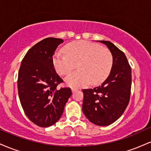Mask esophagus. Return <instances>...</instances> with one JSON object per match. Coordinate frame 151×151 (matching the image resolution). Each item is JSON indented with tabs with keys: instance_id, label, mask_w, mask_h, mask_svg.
Segmentation results:
<instances>
[{
	"instance_id": "34e87169",
	"label": "esophagus",
	"mask_w": 151,
	"mask_h": 151,
	"mask_svg": "<svg viewBox=\"0 0 151 151\" xmlns=\"http://www.w3.org/2000/svg\"><path fill=\"white\" fill-rule=\"evenodd\" d=\"M77 89H76V88H72V92H74V91H77Z\"/></svg>"
}]
</instances>
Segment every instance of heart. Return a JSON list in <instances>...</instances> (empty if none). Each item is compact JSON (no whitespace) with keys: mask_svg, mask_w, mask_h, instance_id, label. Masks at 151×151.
I'll return each mask as SVG.
<instances>
[{"mask_svg":"<svg viewBox=\"0 0 151 151\" xmlns=\"http://www.w3.org/2000/svg\"><path fill=\"white\" fill-rule=\"evenodd\" d=\"M65 52L57 51L52 64L57 72L67 75L77 68L80 70L66 78L67 85L74 88L82 87L90 83L99 84L106 79L113 65V57L109 50L98 44L86 40L70 43Z\"/></svg>","mask_w":151,"mask_h":151,"instance_id":"obj_1","label":"heart"}]
</instances>
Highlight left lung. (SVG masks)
<instances>
[{
  "label": "left lung",
  "instance_id": "left-lung-1",
  "mask_svg": "<svg viewBox=\"0 0 151 151\" xmlns=\"http://www.w3.org/2000/svg\"><path fill=\"white\" fill-rule=\"evenodd\" d=\"M108 47L113 57L110 74L101 86L83 89L82 111L90 122L109 126L122 115L129 103L131 67L125 54L109 41L99 40Z\"/></svg>",
  "mask_w": 151,
  "mask_h": 151
}]
</instances>
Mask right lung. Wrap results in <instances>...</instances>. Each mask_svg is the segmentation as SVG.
<instances>
[{
  "instance_id": "add662e5",
  "label": "right lung",
  "mask_w": 151,
  "mask_h": 151,
  "mask_svg": "<svg viewBox=\"0 0 151 151\" xmlns=\"http://www.w3.org/2000/svg\"><path fill=\"white\" fill-rule=\"evenodd\" d=\"M60 38L47 37L27 51L18 72V90L25 115L35 124L48 127L58 121L72 95L70 88L58 86L63 79L55 70L52 58Z\"/></svg>"
}]
</instances>
